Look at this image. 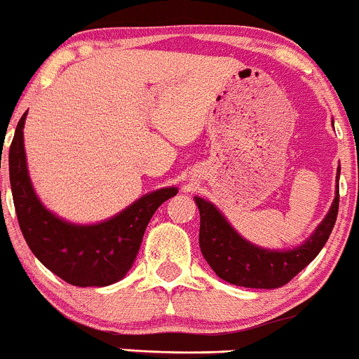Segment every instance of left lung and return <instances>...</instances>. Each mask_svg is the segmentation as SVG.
<instances>
[{
    "instance_id": "8db88e82",
    "label": "left lung",
    "mask_w": 359,
    "mask_h": 359,
    "mask_svg": "<svg viewBox=\"0 0 359 359\" xmlns=\"http://www.w3.org/2000/svg\"><path fill=\"white\" fill-rule=\"evenodd\" d=\"M341 175V168H339ZM339 180V176H337ZM201 210L198 243L205 261L219 278L249 289H278L289 283L323 249L339 212V190L327 217L302 245L266 250L243 240L210 202L195 197Z\"/></svg>"
}]
</instances>
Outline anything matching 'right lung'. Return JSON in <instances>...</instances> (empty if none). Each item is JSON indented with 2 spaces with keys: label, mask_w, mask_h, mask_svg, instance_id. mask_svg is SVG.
Wrapping results in <instances>:
<instances>
[{
  "label": "right lung",
  "mask_w": 359,
  "mask_h": 359,
  "mask_svg": "<svg viewBox=\"0 0 359 359\" xmlns=\"http://www.w3.org/2000/svg\"><path fill=\"white\" fill-rule=\"evenodd\" d=\"M25 114L15 129L8 168L18 226L29 249L70 285L105 287L119 282L138 254L150 217L178 190L171 187L152 191L105 223L91 226L65 223L44 209L32 190L22 131Z\"/></svg>",
  "instance_id": "add662e5"
}]
</instances>
